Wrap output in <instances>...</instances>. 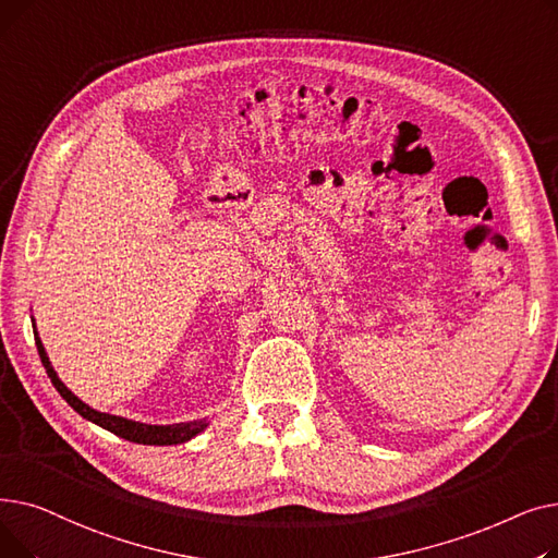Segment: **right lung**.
<instances>
[{
    "mask_svg": "<svg viewBox=\"0 0 558 558\" xmlns=\"http://www.w3.org/2000/svg\"><path fill=\"white\" fill-rule=\"evenodd\" d=\"M36 345H38V355L43 360V366L47 368V375L51 377V385L56 387V391L65 398V402L74 409L76 414H81L83 418H87L90 423L126 438V441L133 444H142V446H175V444H185L190 438H194L198 432H203L208 427L205 421H192V423H175V425H146V423H135L122 416H112V414H104L97 412V409L87 407L83 400H78L63 383L58 379L56 371L51 368V362L45 353V345L36 332Z\"/></svg>",
    "mask_w": 558,
    "mask_h": 558,
    "instance_id": "right-lung-1",
    "label": "right lung"
}]
</instances>
